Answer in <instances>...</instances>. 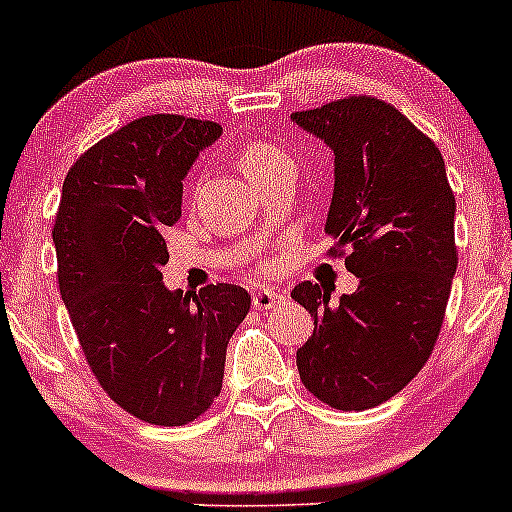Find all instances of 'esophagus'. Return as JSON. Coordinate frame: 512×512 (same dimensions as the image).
I'll list each match as a JSON object with an SVG mask.
<instances>
[{
    "instance_id": "34e87169",
    "label": "esophagus",
    "mask_w": 512,
    "mask_h": 512,
    "mask_svg": "<svg viewBox=\"0 0 512 512\" xmlns=\"http://www.w3.org/2000/svg\"><path fill=\"white\" fill-rule=\"evenodd\" d=\"M282 302V294L275 292V289H252V307L257 309V312H267V309H272L275 304Z\"/></svg>"
}]
</instances>
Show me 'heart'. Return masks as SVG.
I'll return each instance as SVG.
<instances>
[{"label": "heart", "mask_w": 512, "mask_h": 512, "mask_svg": "<svg viewBox=\"0 0 512 512\" xmlns=\"http://www.w3.org/2000/svg\"><path fill=\"white\" fill-rule=\"evenodd\" d=\"M287 153L280 151L277 146H272V143H262V141H250L247 146H242L240 156H237V163H240L242 173L250 178L252 173H257L260 168H265V165L275 163V160L285 158Z\"/></svg>", "instance_id": "b5f03b06"}]
</instances>
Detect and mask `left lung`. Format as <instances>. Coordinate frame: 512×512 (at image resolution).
Masks as SVG:
<instances>
[{"label":"left lung","instance_id":"obj_1","mask_svg":"<svg viewBox=\"0 0 512 512\" xmlns=\"http://www.w3.org/2000/svg\"><path fill=\"white\" fill-rule=\"evenodd\" d=\"M292 121L334 151L329 255L359 277L337 304L317 282L292 289L314 317L297 349L299 379L332 409H374L436 347L458 267L456 195L436 143L381 98H337Z\"/></svg>","mask_w":512,"mask_h":512}]
</instances>
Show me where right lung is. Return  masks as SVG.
Returning a JSON list of instances; mask_svg holds the SVG:
<instances>
[{
    "label": "right lung",
    "instance_id": "add662e5",
    "mask_svg": "<svg viewBox=\"0 0 512 512\" xmlns=\"http://www.w3.org/2000/svg\"><path fill=\"white\" fill-rule=\"evenodd\" d=\"M220 133L178 113L126 123L71 165L51 230L61 299L96 381L156 426H185L213 406L227 342L250 312L242 287L170 292L160 272L183 178Z\"/></svg>",
    "mask_w": 512,
    "mask_h": 512
}]
</instances>
